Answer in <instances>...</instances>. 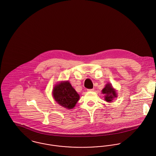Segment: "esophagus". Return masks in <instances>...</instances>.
<instances>
[{"label": "esophagus", "mask_w": 156, "mask_h": 156, "mask_svg": "<svg viewBox=\"0 0 156 156\" xmlns=\"http://www.w3.org/2000/svg\"><path fill=\"white\" fill-rule=\"evenodd\" d=\"M87 91L88 92H93L94 91V89H87Z\"/></svg>", "instance_id": "esophagus-1"}]
</instances>
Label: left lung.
I'll return each instance as SVG.
<instances>
[{"instance_id": "8db88e82", "label": "left lung", "mask_w": 156, "mask_h": 156, "mask_svg": "<svg viewBox=\"0 0 156 156\" xmlns=\"http://www.w3.org/2000/svg\"><path fill=\"white\" fill-rule=\"evenodd\" d=\"M102 93L104 94L105 100L107 102H112L113 100L115 98L118 97L116 90L113 87L112 84L110 83H107L105 85V87L102 90Z\"/></svg>"}]
</instances>
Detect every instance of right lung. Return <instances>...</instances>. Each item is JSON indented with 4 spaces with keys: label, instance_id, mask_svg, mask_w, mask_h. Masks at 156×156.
I'll list each match as a JSON object with an SVG mask.
<instances>
[{
    "label": "right lung",
    "instance_id": "1",
    "mask_svg": "<svg viewBox=\"0 0 156 156\" xmlns=\"http://www.w3.org/2000/svg\"><path fill=\"white\" fill-rule=\"evenodd\" d=\"M52 94L58 104L67 109L73 108L80 99V95L68 81L57 84L54 87Z\"/></svg>",
    "mask_w": 156,
    "mask_h": 156
}]
</instances>
